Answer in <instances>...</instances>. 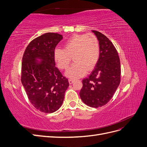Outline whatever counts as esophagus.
Segmentation results:
<instances>
[{
  "label": "esophagus",
  "instance_id": "esophagus-1",
  "mask_svg": "<svg viewBox=\"0 0 147 147\" xmlns=\"http://www.w3.org/2000/svg\"><path fill=\"white\" fill-rule=\"evenodd\" d=\"M69 84H72L74 82V80H72V79H69Z\"/></svg>",
  "mask_w": 147,
  "mask_h": 147
}]
</instances>
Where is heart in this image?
<instances>
[{"label":"heart","mask_w":147,"mask_h":147,"mask_svg":"<svg viewBox=\"0 0 147 147\" xmlns=\"http://www.w3.org/2000/svg\"><path fill=\"white\" fill-rule=\"evenodd\" d=\"M99 44L94 34L75 35L64 43V49L56 48L53 56L57 67L62 70L68 67L72 57L74 63L66 71L72 79L79 78L86 71L94 68L99 57Z\"/></svg>","instance_id":"obj_1"}]
</instances>
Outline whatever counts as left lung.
<instances>
[{
    "mask_svg": "<svg viewBox=\"0 0 147 147\" xmlns=\"http://www.w3.org/2000/svg\"><path fill=\"white\" fill-rule=\"evenodd\" d=\"M98 40L99 57L94 70L83 80L80 96L86 105L98 108L112 98L121 79L120 61L113 43L105 35L92 30Z\"/></svg>",
    "mask_w": 147,
    "mask_h": 147,
    "instance_id": "obj_1",
    "label": "left lung"
}]
</instances>
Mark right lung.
Returning <instances> with one entry per match:
<instances>
[{"label":"right lung","mask_w":147,"mask_h":147,"mask_svg":"<svg viewBox=\"0 0 147 147\" xmlns=\"http://www.w3.org/2000/svg\"><path fill=\"white\" fill-rule=\"evenodd\" d=\"M63 38L57 33H46L34 39L22 59L21 83L31 104L42 112L51 113L63 104L69 86L55 66L53 53Z\"/></svg>","instance_id":"right-lung-1"}]
</instances>
